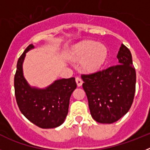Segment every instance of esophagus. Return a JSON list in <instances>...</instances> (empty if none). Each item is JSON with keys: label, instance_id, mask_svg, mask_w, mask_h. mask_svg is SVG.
<instances>
[{"label": "esophagus", "instance_id": "34e87169", "mask_svg": "<svg viewBox=\"0 0 150 150\" xmlns=\"http://www.w3.org/2000/svg\"><path fill=\"white\" fill-rule=\"evenodd\" d=\"M76 82L78 86H81L82 84H83V79H82L80 77H76Z\"/></svg>", "mask_w": 150, "mask_h": 150}]
</instances>
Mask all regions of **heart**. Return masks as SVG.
<instances>
[{
	"mask_svg": "<svg viewBox=\"0 0 150 150\" xmlns=\"http://www.w3.org/2000/svg\"><path fill=\"white\" fill-rule=\"evenodd\" d=\"M107 50L103 44L95 41H86L78 45L72 53V59L77 62L83 60L82 64L88 71L100 68L105 62Z\"/></svg>",
	"mask_w": 150,
	"mask_h": 150,
	"instance_id": "heart-1",
	"label": "heart"
}]
</instances>
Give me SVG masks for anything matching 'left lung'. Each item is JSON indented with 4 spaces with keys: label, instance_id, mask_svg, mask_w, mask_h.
Returning a JSON list of instances; mask_svg holds the SVG:
<instances>
[{
    "label": "left lung",
    "instance_id": "obj_1",
    "mask_svg": "<svg viewBox=\"0 0 150 150\" xmlns=\"http://www.w3.org/2000/svg\"><path fill=\"white\" fill-rule=\"evenodd\" d=\"M116 64L90 74H82L90 112L98 122L110 124L125 115L133 103L136 72L130 50L120 46Z\"/></svg>",
    "mask_w": 150,
    "mask_h": 150
}]
</instances>
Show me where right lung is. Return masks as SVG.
Returning a JSON list of instances; mask_svg holds the SVG:
<instances>
[{
	"label": "right lung",
	"instance_id": "add662e5",
	"mask_svg": "<svg viewBox=\"0 0 150 150\" xmlns=\"http://www.w3.org/2000/svg\"><path fill=\"white\" fill-rule=\"evenodd\" d=\"M30 44L19 57L14 77L17 104L28 120L41 128H53L64 122L68 112L70 98L76 88L75 78L55 80L46 88L30 87L23 76L22 64Z\"/></svg>",
	"mask_w": 150,
	"mask_h": 150
}]
</instances>
